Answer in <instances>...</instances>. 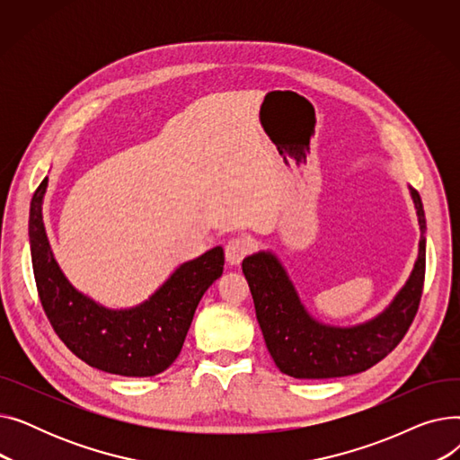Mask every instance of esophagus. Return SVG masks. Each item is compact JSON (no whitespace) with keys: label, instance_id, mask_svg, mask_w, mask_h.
Segmentation results:
<instances>
[{"label":"esophagus","instance_id":"34e87169","mask_svg":"<svg viewBox=\"0 0 460 460\" xmlns=\"http://www.w3.org/2000/svg\"><path fill=\"white\" fill-rule=\"evenodd\" d=\"M252 244L244 236H234L226 244V259L229 264H240L243 259L250 253Z\"/></svg>","mask_w":460,"mask_h":460}]
</instances>
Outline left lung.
<instances>
[{
  "label": "left lung",
  "instance_id": "left-lung-1",
  "mask_svg": "<svg viewBox=\"0 0 460 460\" xmlns=\"http://www.w3.org/2000/svg\"><path fill=\"white\" fill-rule=\"evenodd\" d=\"M421 229L420 253L406 285L378 317L350 328L328 326L302 305L278 257L259 252L243 261L264 343L281 373L295 378H335L373 367L388 356L412 324L425 279V212L410 188Z\"/></svg>",
  "mask_w": 460,
  "mask_h": 460
}]
</instances>
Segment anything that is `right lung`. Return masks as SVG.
I'll return each instance as SVG.
<instances>
[{"instance_id":"right-lung-1","label":"right lung","mask_w":460,"mask_h":460,"mask_svg":"<svg viewBox=\"0 0 460 460\" xmlns=\"http://www.w3.org/2000/svg\"><path fill=\"white\" fill-rule=\"evenodd\" d=\"M48 177L33 193L30 244L37 293L54 332L87 366L120 376H155L181 354L193 313L207 288L224 272L216 246L188 261L158 291L132 309H108L78 293L59 270L42 224Z\"/></svg>"}]
</instances>
